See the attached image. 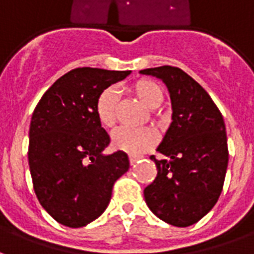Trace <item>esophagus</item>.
<instances>
[{
	"label": "esophagus",
	"instance_id": "1",
	"mask_svg": "<svg viewBox=\"0 0 254 254\" xmlns=\"http://www.w3.org/2000/svg\"><path fill=\"white\" fill-rule=\"evenodd\" d=\"M140 158H141V156H138V155H129V162H130V165H134Z\"/></svg>",
	"mask_w": 254,
	"mask_h": 254
}]
</instances>
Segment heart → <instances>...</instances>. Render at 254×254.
Listing matches in <instances>:
<instances>
[{"label": "heart", "mask_w": 254, "mask_h": 254, "mask_svg": "<svg viewBox=\"0 0 254 254\" xmlns=\"http://www.w3.org/2000/svg\"><path fill=\"white\" fill-rule=\"evenodd\" d=\"M130 92L149 109L159 107L165 100V92L159 84L151 78H140L130 85ZM95 114L106 129H113L118 121V95L114 88L103 89L95 102ZM156 143V133L152 129L120 127L111 136V144L118 151L127 154H141Z\"/></svg>", "instance_id": "heart-1"}]
</instances>
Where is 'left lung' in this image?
<instances>
[{
  "mask_svg": "<svg viewBox=\"0 0 254 254\" xmlns=\"http://www.w3.org/2000/svg\"><path fill=\"white\" fill-rule=\"evenodd\" d=\"M162 78L170 92L173 122L154 160L158 174L144 189L149 209L166 223L188 227L218 201L229 163L223 117L196 80L176 66L140 70Z\"/></svg>",
  "mask_w": 254,
  "mask_h": 254,
  "instance_id": "obj_1",
  "label": "left lung"
}]
</instances>
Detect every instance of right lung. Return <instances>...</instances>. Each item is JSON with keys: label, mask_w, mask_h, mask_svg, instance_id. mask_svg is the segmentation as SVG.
<instances>
[{"label": "right lung", "mask_w": 254, "mask_h": 254, "mask_svg": "<svg viewBox=\"0 0 254 254\" xmlns=\"http://www.w3.org/2000/svg\"><path fill=\"white\" fill-rule=\"evenodd\" d=\"M130 70L76 67L58 78L36 105L28 165L34 190L53 219L77 229L99 218L114 182L129 169L127 155H103L110 137L95 114L98 95Z\"/></svg>", "instance_id": "right-lung-1"}]
</instances>
